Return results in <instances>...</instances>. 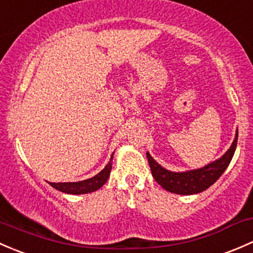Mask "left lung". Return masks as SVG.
Returning <instances> with one entry per match:
<instances>
[{
  "mask_svg": "<svg viewBox=\"0 0 253 253\" xmlns=\"http://www.w3.org/2000/svg\"><path fill=\"white\" fill-rule=\"evenodd\" d=\"M236 145H238V131H236V136L230 148L219 160L210 163L204 168L183 171V173H174V171L167 170L151 157L150 153L147 152L146 156H147L148 165H150L153 178L163 189L173 192V194L194 195L205 191L219 179V176L224 173L233 158Z\"/></svg>",
  "mask_w": 253,
  "mask_h": 253,
  "instance_id": "left-lung-1",
  "label": "left lung"
}]
</instances>
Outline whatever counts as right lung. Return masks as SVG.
<instances>
[{"mask_svg":"<svg viewBox=\"0 0 253 253\" xmlns=\"http://www.w3.org/2000/svg\"><path fill=\"white\" fill-rule=\"evenodd\" d=\"M112 160H113V155L111 156V160H109L108 165L97 174L93 178L86 179V180L82 181H75V183H49L52 187L59 190L62 192H66V194H73V195H80V194H87V192L96 191V190L100 189L101 186H103V184L107 181L109 178V174H111L112 169Z\"/></svg>","mask_w":253,"mask_h":253,"instance_id":"right-lung-1","label":"right lung"}]
</instances>
